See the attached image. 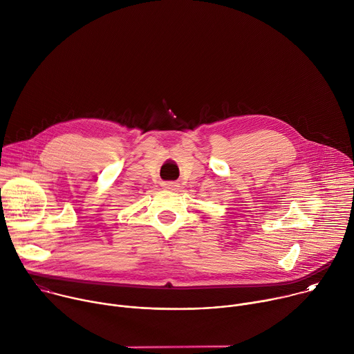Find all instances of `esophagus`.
Listing matches in <instances>:
<instances>
[{
    "label": "esophagus",
    "instance_id": "1",
    "mask_svg": "<svg viewBox=\"0 0 354 354\" xmlns=\"http://www.w3.org/2000/svg\"><path fill=\"white\" fill-rule=\"evenodd\" d=\"M162 186H164V189H168V190H176V189H179V183H178V182H172V180L164 182Z\"/></svg>",
    "mask_w": 354,
    "mask_h": 354
}]
</instances>
